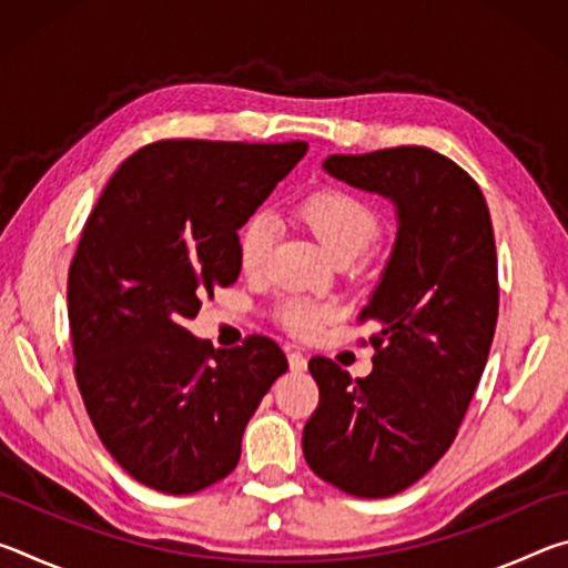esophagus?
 Returning a JSON list of instances; mask_svg holds the SVG:
<instances>
[{"instance_id":"1","label":"esophagus","mask_w":568,"mask_h":568,"mask_svg":"<svg viewBox=\"0 0 568 568\" xmlns=\"http://www.w3.org/2000/svg\"><path fill=\"white\" fill-rule=\"evenodd\" d=\"M287 363H291L293 373H303L307 368V361L301 351H287Z\"/></svg>"}]
</instances>
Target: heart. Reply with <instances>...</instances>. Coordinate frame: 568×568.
I'll return each instance as SVG.
<instances>
[{"instance_id":"heart-1","label":"heart","mask_w":568,"mask_h":568,"mask_svg":"<svg viewBox=\"0 0 568 568\" xmlns=\"http://www.w3.org/2000/svg\"><path fill=\"white\" fill-rule=\"evenodd\" d=\"M303 217L321 240L333 261L358 257L381 233V220L365 200L341 187H323L303 203ZM277 240V220L267 210H257L237 230V257L245 273H261L271 261ZM287 331L311 335L328 318L323 305L305 301H287L281 307Z\"/></svg>"}]
</instances>
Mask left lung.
<instances>
[{
	"mask_svg": "<svg viewBox=\"0 0 568 568\" xmlns=\"http://www.w3.org/2000/svg\"><path fill=\"white\" fill-rule=\"evenodd\" d=\"M331 178L396 207V243L361 321L376 323L373 371L351 378L315 355L321 403L303 428L315 476L361 498L416 484L454 444L498 318L496 243L484 192L428 148L331 155Z\"/></svg>",
	"mask_w": 568,
	"mask_h": 568,
	"instance_id": "1",
	"label": "left lung"
}]
</instances>
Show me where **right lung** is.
I'll list each match as a JSON object with an SVG mask.
<instances>
[{"mask_svg":"<svg viewBox=\"0 0 568 568\" xmlns=\"http://www.w3.org/2000/svg\"><path fill=\"white\" fill-rule=\"evenodd\" d=\"M305 142L165 140L114 172L67 281L74 376L104 448L155 491L195 494L240 460L285 353L265 335L215 351L185 323L237 281V230Z\"/></svg>","mask_w":568,"mask_h":568,"instance_id":"obj_1","label":"right lung"}]
</instances>
